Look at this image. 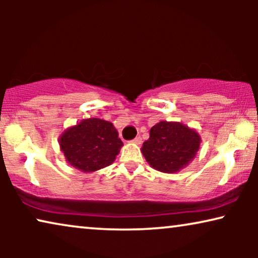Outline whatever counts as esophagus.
<instances>
[{"mask_svg":"<svg viewBox=\"0 0 258 258\" xmlns=\"http://www.w3.org/2000/svg\"><path fill=\"white\" fill-rule=\"evenodd\" d=\"M132 142L133 143H136V144H141V143H142V139H141L140 136H137V137H135V139L132 141Z\"/></svg>","mask_w":258,"mask_h":258,"instance_id":"1","label":"esophagus"}]
</instances>
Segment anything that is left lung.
I'll use <instances>...</instances> for the list:
<instances>
[{
	"label": "left lung",
	"instance_id": "1",
	"mask_svg": "<svg viewBox=\"0 0 258 258\" xmlns=\"http://www.w3.org/2000/svg\"><path fill=\"white\" fill-rule=\"evenodd\" d=\"M201 137L195 130L176 122L162 121L150 129L142 154L148 163L162 172H177L195 157Z\"/></svg>",
	"mask_w": 258,
	"mask_h": 258
}]
</instances>
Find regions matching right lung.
I'll return each mask as SVG.
<instances>
[{"label": "right lung", "instance_id": "add662e5", "mask_svg": "<svg viewBox=\"0 0 258 258\" xmlns=\"http://www.w3.org/2000/svg\"><path fill=\"white\" fill-rule=\"evenodd\" d=\"M59 146L73 167L93 172L110 165L123 143L112 123L87 118L66 130L59 139Z\"/></svg>", "mask_w": 258, "mask_h": 258}]
</instances>
